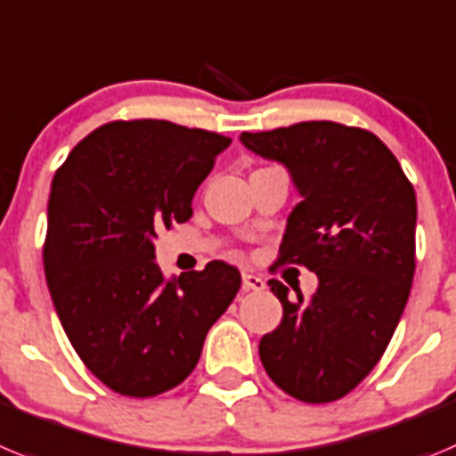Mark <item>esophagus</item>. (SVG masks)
<instances>
[{
	"label": "esophagus",
	"mask_w": 456,
	"mask_h": 456,
	"mask_svg": "<svg viewBox=\"0 0 456 456\" xmlns=\"http://www.w3.org/2000/svg\"><path fill=\"white\" fill-rule=\"evenodd\" d=\"M265 289V281L258 274L252 273H243V290H264Z\"/></svg>",
	"instance_id": "esophagus-1"
}]
</instances>
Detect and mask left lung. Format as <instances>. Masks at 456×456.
Instances as JSON below:
<instances>
[{"label": "left lung", "instance_id": "obj_1", "mask_svg": "<svg viewBox=\"0 0 456 456\" xmlns=\"http://www.w3.org/2000/svg\"><path fill=\"white\" fill-rule=\"evenodd\" d=\"M261 157L284 163L302 202L293 208L277 265H305L318 290L289 299L281 325L258 343L270 379L295 400L325 404L366 379L391 343L416 273V192L375 134L330 120L243 131Z\"/></svg>", "mask_w": 456, "mask_h": 456}]
</instances>
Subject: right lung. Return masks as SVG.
<instances>
[{"mask_svg": "<svg viewBox=\"0 0 456 456\" xmlns=\"http://www.w3.org/2000/svg\"><path fill=\"white\" fill-rule=\"evenodd\" d=\"M229 142L167 120H116L77 142L52 179L49 293L86 368L120 395L179 387L240 289L224 261L166 281L151 243L191 218L192 195Z\"/></svg>", "mask_w": 456, "mask_h": 456, "instance_id": "right-lung-1", "label": "right lung"}]
</instances>
